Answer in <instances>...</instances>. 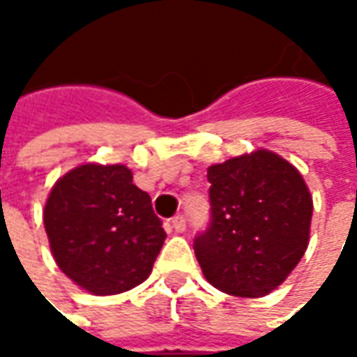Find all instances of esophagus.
<instances>
[{
	"label": "esophagus",
	"instance_id": "obj_1",
	"mask_svg": "<svg viewBox=\"0 0 357 357\" xmlns=\"http://www.w3.org/2000/svg\"><path fill=\"white\" fill-rule=\"evenodd\" d=\"M171 222H172V228H174L176 232H183V230L186 228V218L183 216V214H176V216L172 218Z\"/></svg>",
	"mask_w": 357,
	"mask_h": 357
}]
</instances>
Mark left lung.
<instances>
[{
	"instance_id": "1",
	"label": "left lung",
	"mask_w": 357,
	"mask_h": 357,
	"mask_svg": "<svg viewBox=\"0 0 357 357\" xmlns=\"http://www.w3.org/2000/svg\"><path fill=\"white\" fill-rule=\"evenodd\" d=\"M211 225L195 238L204 278L220 292L262 298L308 248L312 197L280 155L258 149L208 167Z\"/></svg>"
}]
</instances>
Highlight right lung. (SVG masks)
Instances as JSON below:
<instances>
[{"mask_svg":"<svg viewBox=\"0 0 357 357\" xmlns=\"http://www.w3.org/2000/svg\"><path fill=\"white\" fill-rule=\"evenodd\" d=\"M51 254L79 288L127 292L149 278L167 232L125 165L87 162L53 185L43 211Z\"/></svg>","mask_w":357,"mask_h":357,"instance_id":"add662e5","label":"right lung"}]
</instances>
